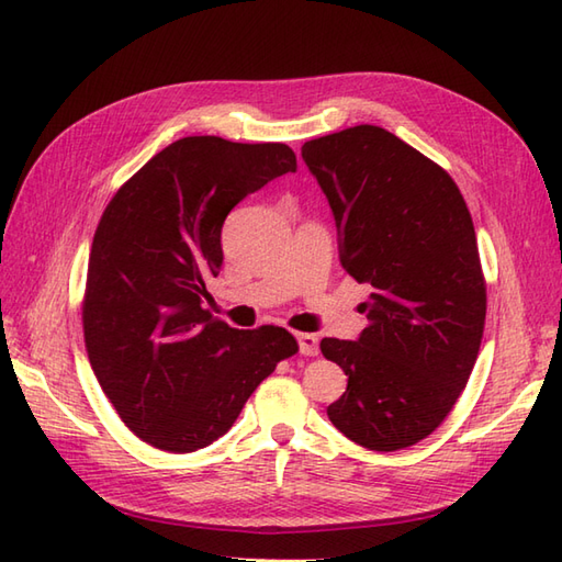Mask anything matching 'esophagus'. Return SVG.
<instances>
[{"mask_svg":"<svg viewBox=\"0 0 562 562\" xmlns=\"http://www.w3.org/2000/svg\"><path fill=\"white\" fill-rule=\"evenodd\" d=\"M296 342H299V351H302L304 357H316L318 355V337L316 335L299 333Z\"/></svg>","mask_w":562,"mask_h":562,"instance_id":"obj_1","label":"esophagus"}]
</instances>
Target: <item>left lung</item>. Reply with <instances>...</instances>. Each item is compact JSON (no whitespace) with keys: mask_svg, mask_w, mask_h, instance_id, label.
I'll use <instances>...</instances> for the list:
<instances>
[{"mask_svg":"<svg viewBox=\"0 0 562 562\" xmlns=\"http://www.w3.org/2000/svg\"><path fill=\"white\" fill-rule=\"evenodd\" d=\"M302 158L330 203L342 268L373 286L359 340H321L347 375L328 416L369 450L409 448L450 414L484 337L472 215L446 169L381 126L306 140Z\"/></svg>","mask_w":562,"mask_h":562,"instance_id":"left-lung-1","label":"left lung"}]
</instances>
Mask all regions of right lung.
Returning a JSON list of instances; mask_svg holds the SVG:
<instances>
[{
  "instance_id": "1",
  "label": "right lung",
  "mask_w": 562,
  "mask_h": 562,
  "mask_svg": "<svg viewBox=\"0 0 562 562\" xmlns=\"http://www.w3.org/2000/svg\"><path fill=\"white\" fill-rule=\"evenodd\" d=\"M296 169L284 143L187 136L143 165L104 207L88 258L83 335L102 393L134 434L167 452L225 436L296 340L278 325L213 318L225 217Z\"/></svg>"
}]
</instances>
